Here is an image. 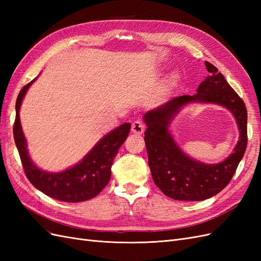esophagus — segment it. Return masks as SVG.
Masks as SVG:
<instances>
[{"mask_svg":"<svg viewBox=\"0 0 261 261\" xmlns=\"http://www.w3.org/2000/svg\"><path fill=\"white\" fill-rule=\"evenodd\" d=\"M145 130V125L141 121H135L132 124V132L136 135H141Z\"/></svg>","mask_w":261,"mask_h":261,"instance_id":"34e87169","label":"esophagus"}]
</instances>
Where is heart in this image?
Segmentation results:
<instances>
[{
  "label": "heart",
  "mask_w": 261,
  "mask_h": 261,
  "mask_svg": "<svg viewBox=\"0 0 261 261\" xmlns=\"http://www.w3.org/2000/svg\"><path fill=\"white\" fill-rule=\"evenodd\" d=\"M180 76L177 73H173L171 74L168 78L167 81L164 82V86H163V91L164 92H171L173 90L177 89L179 85H180Z\"/></svg>",
  "instance_id": "obj_1"
}]
</instances>
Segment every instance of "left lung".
I'll use <instances>...</instances> for the list:
<instances>
[{
    "label": "left lung",
    "instance_id": "8db88e82",
    "mask_svg": "<svg viewBox=\"0 0 261 261\" xmlns=\"http://www.w3.org/2000/svg\"><path fill=\"white\" fill-rule=\"evenodd\" d=\"M209 72L194 96H181L144 114L148 164L154 184L175 200L200 201L217 195L230 183L247 146V111L243 100L218 68L204 62ZM217 104L234 116L240 137L233 151L218 164H204L188 156L171 135L170 126L180 109L191 104Z\"/></svg>",
    "mask_w": 261,
    "mask_h": 261
}]
</instances>
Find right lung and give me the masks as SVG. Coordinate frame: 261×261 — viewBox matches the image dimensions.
Wrapping results in <instances>:
<instances>
[{"instance_id": "right-lung-1", "label": "right lung", "mask_w": 261, "mask_h": 261, "mask_svg": "<svg viewBox=\"0 0 261 261\" xmlns=\"http://www.w3.org/2000/svg\"><path fill=\"white\" fill-rule=\"evenodd\" d=\"M30 82L20 90L16 101V118L14 124V139L20 155L26 176L37 189L51 198L66 202H82L96 197L111 178V167L118 149L127 138L130 124L124 123L109 132L94 145L90 151L73 167L60 172L40 169L28 152L27 139L21 128L19 110Z\"/></svg>"}]
</instances>
